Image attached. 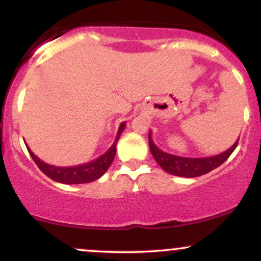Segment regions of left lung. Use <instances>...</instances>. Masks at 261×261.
Listing matches in <instances>:
<instances>
[{
  "mask_svg": "<svg viewBox=\"0 0 261 261\" xmlns=\"http://www.w3.org/2000/svg\"><path fill=\"white\" fill-rule=\"evenodd\" d=\"M148 142L151 153L155 162L162 167V169H164L169 174L184 176V178H195V176L203 175L220 167L224 161H227V158L232 154V152L238 145V140H237L232 147L220 154L202 158H189L167 153V152L158 148L152 140L151 131L148 133Z\"/></svg>",
  "mask_w": 261,
  "mask_h": 261,
  "instance_id": "1",
  "label": "left lung"
}]
</instances>
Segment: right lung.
<instances>
[{
	"label": "right lung",
	"instance_id": "obj_1",
	"mask_svg": "<svg viewBox=\"0 0 261 261\" xmlns=\"http://www.w3.org/2000/svg\"><path fill=\"white\" fill-rule=\"evenodd\" d=\"M125 125L126 122H121L120 126H119L118 135H116V139L114 141V143L104 154L99 155L97 160L88 162V163L80 164V166L74 167H56L51 166V164H47L45 162L40 161L39 158L31 151V148H28L29 154L32 155L33 161L35 162V164L39 167V169L44 173L45 175L49 176L53 180L62 182V184H86V182H91L99 179L104 173L107 172L108 168L110 167V164L113 163L114 157L116 153V143H118L119 137L122 131H124Z\"/></svg>",
	"mask_w": 261,
	"mask_h": 261
}]
</instances>
